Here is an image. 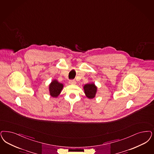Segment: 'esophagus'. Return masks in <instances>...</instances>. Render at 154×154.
<instances>
[{
    "label": "esophagus",
    "instance_id": "obj_1",
    "mask_svg": "<svg viewBox=\"0 0 154 154\" xmlns=\"http://www.w3.org/2000/svg\"><path fill=\"white\" fill-rule=\"evenodd\" d=\"M69 82L70 84H75L76 83L75 81L74 80H70L69 81Z\"/></svg>",
    "mask_w": 154,
    "mask_h": 154
}]
</instances>
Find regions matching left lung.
I'll return each instance as SVG.
<instances>
[{"label":"left lung","instance_id":"obj_1","mask_svg":"<svg viewBox=\"0 0 154 154\" xmlns=\"http://www.w3.org/2000/svg\"><path fill=\"white\" fill-rule=\"evenodd\" d=\"M85 94L89 98H93L96 95L97 87L94 84H86L84 87Z\"/></svg>","mask_w":154,"mask_h":154}]
</instances>
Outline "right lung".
I'll return each instance as SVG.
<instances>
[{
    "label": "right lung",
    "instance_id": "1",
    "mask_svg": "<svg viewBox=\"0 0 154 154\" xmlns=\"http://www.w3.org/2000/svg\"><path fill=\"white\" fill-rule=\"evenodd\" d=\"M63 88V85L59 83L57 81L54 80L49 85V91L51 96L53 97H57L61 93Z\"/></svg>",
    "mask_w": 154,
    "mask_h": 154
}]
</instances>
